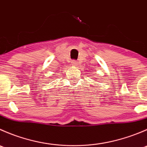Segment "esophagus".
I'll use <instances>...</instances> for the list:
<instances>
[{"label":"esophagus","mask_w":147,"mask_h":147,"mask_svg":"<svg viewBox=\"0 0 147 147\" xmlns=\"http://www.w3.org/2000/svg\"><path fill=\"white\" fill-rule=\"evenodd\" d=\"M71 63H72V65H73V66H76L78 65V61H76V60H72L71 62Z\"/></svg>","instance_id":"34e87169"}]
</instances>
